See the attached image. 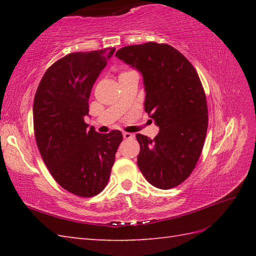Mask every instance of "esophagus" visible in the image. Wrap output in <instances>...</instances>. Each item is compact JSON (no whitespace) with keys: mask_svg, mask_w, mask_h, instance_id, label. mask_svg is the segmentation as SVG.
Wrapping results in <instances>:
<instances>
[{"mask_svg":"<svg viewBox=\"0 0 256 256\" xmlns=\"http://www.w3.org/2000/svg\"><path fill=\"white\" fill-rule=\"evenodd\" d=\"M123 138H124V140H134L135 138V135L132 134V133L124 132L123 133Z\"/></svg>","mask_w":256,"mask_h":256,"instance_id":"1","label":"esophagus"}]
</instances>
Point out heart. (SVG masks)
I'll use <instances>...</instances> for the list:
<instances>
[{
    "label": "heart",
    "instance_id": "1",
    "mask_svg": "<svg viewBox=\"0 0 256 256\" xmlns=\"http://www.w3.org/2000/svg\"><path fill=\"white\" fill-rule=\"evenodd\" d=\"M123 74H124V72H123Z\"/></svg>",
    "mask_w": 256,
    "mask_h": 256
}]
</instances>
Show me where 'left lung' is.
<instances>
[{"label": "left lung", "instance_id": "left-lung-1", "mask_svg": "<svg viewBox=\"0 0 256 256\" xmlns=\"http://www.w3.org/2000/svg\"><path fill=\"white\" fill-rule=\"evenodd\" d=\"M116 56L142 72L145 112L160 126L153 140L136 134L140 170L156 188L176 187L197 165L208 128V106L199 76L180 52L167 44L125 46Z\"/></svg>", "mask_w": 256, "mask_h": 256}]
</instances>
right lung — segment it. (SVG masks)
I'll list each match as a JSON object with an SVG mask.
<instances>
[{
    "label": "right lung",
    "instance_id": "right-lung-1",
    "mask_svg": "<svg viewBox=\"0 0 256 256\" xmlns=\"http://www.w3.org/2000/svg\"><path fill=\"white\" fill-rule=\"evenodd\" d=\"M116 48L79 52L54 62L34 98V133L42 158L52 178L78 197H94L106 188L116 153L123 140L113 130L88 128L92 86Z\"/></svg>",
    "mask_w": 256,
    "mask_h": 256
}]
</instances>
